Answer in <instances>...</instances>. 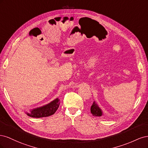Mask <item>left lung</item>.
Listing matches in <instances>:
<instances>
[{
	"mask_svg": "<svg viewBox=\"0 0 148 148\" xmlns=\"http://www.w3.org/2000/svg\"><path fill=\"white\" fill-rule=\"evenodd\" d=\"M91 112L93 116L96 117H101L103 115L102 110L95 101L93 102V104L91 107Z\"/></svg>",
	"mask_w": 148,
	"mask_h": 148,
	"instance_id": "obj_1",
	"label": "left lung"
}]
</instances>
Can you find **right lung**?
Wrapping results in <instances>:
<instances>
[{
	"instance_id": "obj_1",
	"label": "right lung",
	"mask_w": 148,
	"mask_h": 148,
	"mask_svg": "<svg viewBox=\"0 0 148 148\" xmlns=\"http://www.w3.org/2000/svg\"><path fill=\"white\" fill-rule=\"evenodd\" d=\"M60 99L56 98L49 104H47L43 106L37 107L30 110V112H26V114L29 117L34 118H41L49 117L54 114L58 109L60 105Z\"/></svg>"
}]
</instances>
